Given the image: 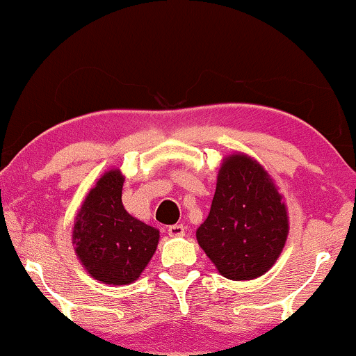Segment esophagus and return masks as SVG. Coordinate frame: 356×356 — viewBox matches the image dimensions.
<instances>
[{
    "instance_id": "1",
    "label": "esophagus",
    "mask_w": 356,
    "mask_h": 356,
    "mask_svg": "<svg viewBox=\"0 0 356 356\" xmlns=\"http://www.w3.org/2000/svg\"><path fill=\"white\" fill-rule=\"evenodd\" d=\"M184 232H186V227H184L183 224H175L168 227L170 237H183Z\"/></svg>"
}]
</instances>
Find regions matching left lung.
Segmentation results:
<instances>
[{
    "label": "left lung",
    "instance_id": "left-lung-1",
    "mask_svg": "<svg viewBox=\"0 0 356 356\" xmlns=\"http://www.w3.org/2000/svg\"><path fill=\"white\" fill-rule=\"evenodd\" d=\"M196 237L229 280H253L273 266L288 237V214L260 163L242 154L224 160L209 216Z\"/></svg>",
    "mask_w": 356,
    "mask_h": 356
}]
</instances>
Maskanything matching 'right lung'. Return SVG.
<instances>
[{
	"mask_svg": "<svg viewBox=\"0 0 356 356\" xmlns=\"http://www.w3.org/2000/svg\"><path fill=\"white\" fill-rule=\"evenodd\" d=\"M124 177L111 170L88 193L73 227L75 252L88 273L106 284H129L140 276L159 245L160 232L122 206Z\"/></svg>",
	"mask_w": 356,
	"mask_h": 356,
	"instance_id": "1",
	"label": "right lung"
}]
</instances>
